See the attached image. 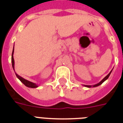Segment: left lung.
Segmentation results:
<instances>
[{
	"label": "left lung",
	"mask_w": 123,
	"mask_h": 123,
	"mask_svg": "<svg viewBox=\"0 0 123 123\" xmlns=\"http://www.w3.org/2000/svg\"><path fill=\"white\" fill-rule=\"evenodd\" d=\"M111 72H112V70H111V72H110V73H109L107 75H106V76L105 77L103 78V79L101 80L100 81V82H99V83H98V84H95V85H84V86H85V87H88V88H90V87H98V86H99V85H101V84H102V83H103V82H104L105 81V80H107L108 79L109 76H110V74H111Z\"/></svg>",
	"instance_id": "obj_1"
}]
</instances>
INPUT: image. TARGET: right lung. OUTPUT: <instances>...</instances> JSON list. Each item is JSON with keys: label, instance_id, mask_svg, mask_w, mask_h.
Returning <instances> with one entry per match:
<instances>
[{"label": "right lung", "instance_id": "add662e5", "mask_svg": "<svg viewBox=\"0 0 123 123\" xmlns=\"http://www.w3.org/2000/svg\"><path fill=\"white\" fill-rule=\"evenodd\" d=\"M13 53H14V46H13V51H12V68L14 70V65H15V61H14V59H13ZM16 76L17 77V78L20 80L21 82L24 84L26 87H29V88H37L38 87V85L37 84H35L33 82H30V81H28L27 80L25 79H23V77H20V75L17 74V73H15Z\"/></svg>", "mask_w": 123, "mask_h": 123}]
</instances>
